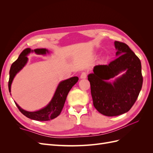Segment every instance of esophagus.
<instances>
[{
  "label": "esophagus",
  "instance_id": "obj_1",
  "mask_svg": "<svg viewBox=\"0 0 153 153\" xmlns=\"http://www.w3.org/2000/svg\"><path fill=\"white\" fill-rule=\"evenodd\" d=\"M87 73L85 72H83L80 75V78H82V79H84V78H87Z\"/></svg>",
  "mask_w": 153,
  "mask_h": 153
}]
</instances>
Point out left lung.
<instances>
[{"mask_svg": "<svg viewBox=\"0 0 153 153\" xmlns=\"http://www.w3.org/2000/svg\"><path fill=\"white\" fill-rule=\"evenodd\" d=\"M118 57L108 65H98L88 75L95 108L106 116H117L131 109L142 89L141 62L128 46L115 41ZM122 72L113 82H109Z\"/></svg>", "mask_w": 153, "mask_h": 153, "instance_id": "left-lung-1", "label": "left lung"}]
</instances>
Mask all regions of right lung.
Wrapping results in <instances>:
<instances>
[{"instance_id":"right-lung-1","label":"right lung","mask_w":153,"mask_h":153,"mask_svg":"<svg viewBox=\"0 0 153 153\" xmlns=\"http://www.w3.org/2000/svg\"><path fill=\"white\" fill-rule=\"evenodd\" d=\"M30 52H35L38 55H45L47 53H49L48 50L46 48H38L34 50L30 48H26L23 51L16 61L13 63L10 69V80H9L8 83L10 92H11V86L14 78L16 74L26 65L27 61H28V58L27 56ZM78 80V78L77 76H73L60 82L50 103L45 107L38 111L29 112V111L22 109L16 102L15 103L18 108L27 117L36 120V121H50V120L57 117L61 114L64 103H65L68 92Z\"/></svg>"}]
</instances>
